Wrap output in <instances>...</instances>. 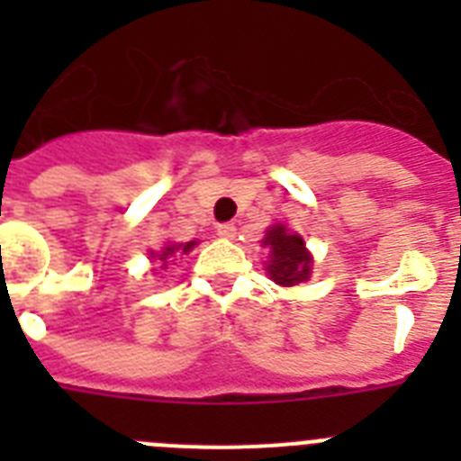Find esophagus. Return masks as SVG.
<instances>
[{
    "label": "esophagus",
    "mask_w": 461,
    "mask_h": 461,
    "mask_svg": "<svg viewBox=\"0 0 461 461\" xmlns=\"http://www.w3.org/2000/svg\"><path fill=\"white\" fill-rule=\"evenodd\" d=\"M217 235L223 240H233L238 235V228H235V223H219Z\"/></svg>",
    "instance_id": "34e87169"
}]
</instances>
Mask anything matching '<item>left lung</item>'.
<instances>
[{
    "instance_id": "obj_1",
    "label": "left lung",
    "mask_w": 461,
    "mask_h": 461,
    "mask_svg": "<svg viewBox=\"0 0 461 461\" xmlns=\"http://www.w3.org/2000/svg\"><path fill=\"white\" fill-rule=\"evenodd\" d=\"M263 244L270 247V263H267L270 279L281 286H295L300 281L309 279L312 258L300 235L288 233L284 226H275L267 230Z\"/></svg>"
}]
</instances>
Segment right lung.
<instances>
[{
  "instance_id": "1",
  "label": "right lung",
  "mask_w": 461,
  "mask_h": 461,
  "mask_svg": "<svg viewBox=\"0 0 461 461\" xmlns=\"http://www.w3.org/2000/svg\"><path fill=\"white\" fill-rule=\"evenodd\" d=\"M194 244H195V242H186V244H168V247H166V249L161 251V254H157V256H158V260H164V263H166V260H168L170 256L175 254V251H182V254H186V251H189V249H194Z\"/></svg>"
}]
</instances>
